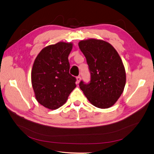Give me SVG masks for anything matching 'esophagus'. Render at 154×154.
<instances>
[{"label":"esophagus","mask_w":154,"mask_h":154,"mask_svg":"<svg viewBox=\"0 0 154 154\" xmlns=\"http://www.w3.org/2000/svg\"><path fill=\"white\" fill-rule=\"evenodd\" d=\"M81 77H80V76H78V77H77V82L79 84V83L80 82V81H81Z\"/></svg>","instance_id":"esophagus-1"}]
</instances>
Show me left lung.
Segmentation results:
<instances>
[{"mask_svg":"<svg viewBox=\"0 0 154 154\" xmlns=\"http://www.w3.org/2000/svg\"><path fill=\"white\" fill-rule=\"evenodd\" d=\"M91 72L88 84L79 87L88 101L98 108H109L121 96L126 84L125 66L113 46L102 39L91 38L79 42Z\"/></svg>","mask_w":154,"mask_h":154,"instance_id":"obj_1","label":"left lung"}]
</instances>
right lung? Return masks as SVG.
Masks as SVG:
<instances>
[{
	"label": "right lung",
	"mask_w": 154,
	"mask_h": 154,
	"mask_svg": "<svg viewBox=\"0 0 154 154\" xmlns=\"http://www.w3.org/2000/svg\"><path fill=\"white\" fill-rule=\"evenodd\" d=\"M72 43L58 42L46 46L37 55L31 71V84L37 101L49 109L63 105L76 88L69 73V55Z\"/></svg>",
	"instance_id": "obj_1"
}]
</instances>
